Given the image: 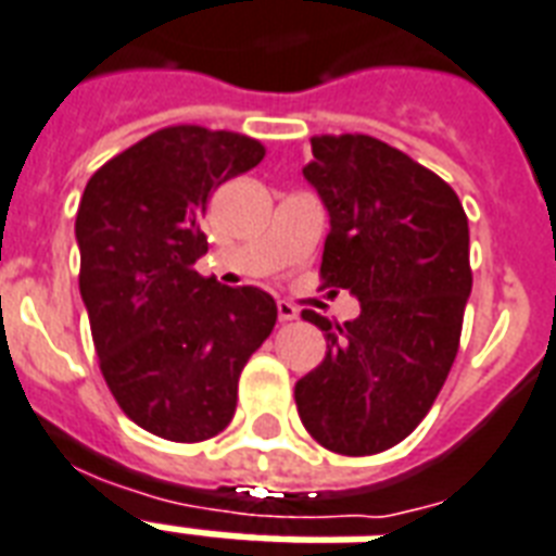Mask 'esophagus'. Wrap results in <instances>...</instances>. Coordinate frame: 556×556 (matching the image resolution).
Masks as SVG:
<instances>
[{
  "label": "esophagus",
  "mask_w": 556,
  "mask_h": 556,
  "mask_svg": "<svg viewBox=\"0 0 556 556\" xmlns=\"http://www.w3.org/2000/svg\"><path fill=\"white\" fill-rule=\"evenodd\" d=\"M277 315H279V320H282V324H288V320H296V306H291L288 300H279Z\"/></svg>",
  "instance_id": "obj_1"
}]
</instances>
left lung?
<instances>
[{"instance_id": "1", "label": "left lung", "mask_w": 556, "mask_h": 556, "mask_svg": "<svg viewBox=\"0 0 556 556\" xmlns=\"http://www.w3.org/2000/svg\"><path fill=\"white\" fill-rule=\"evenodd\" d=\"M303 175L332 224L324 288L353 291L362 315L341 326L303 312L326 334V358L296 381V410L329 452L379 455L417 429L455 364L469 224L446 180L367 134L312 137Z\"/></svg>"}]
</instances>
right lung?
I'll use <instances>...</instances> for the list:
<instances>
[{"label": "right lung", "instance_id": "right-lung-1", "mask_svg": "<svg viewBox=\"0 0 556 556\" xmlns=\"http://www.w3.org/2000/svg\"><path fill=\"white\" fill-rule=\"evenodd\" d=\"M262 156L244 134L172 125L108 160L80 194L78 286L101 376L139 429L172 443L230 426L241 370L277 324L270 294L194 270L210 194Z\"/></svg>", "mask_w": 556, "mask_h": 556}]
</instances>
